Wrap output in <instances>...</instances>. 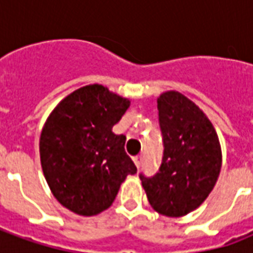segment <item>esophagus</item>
Segmentation results:
<instances>
[{
	"label": "esophagus",
	"instance_id": "1",
	"mask_svg": "<svg viewBox=\"0 0 253 253\" xmlns=\"http://www.w3.org/2000/svg\"><path fill=\"white\" fill-rule=\"evenodd\" d=\"M134 163H135V165H137V168H141V165H142V157H141V156L134 157Z\"/></svg>",
	"mask_w": 253,
	"mask_h": 253
}]
</instances>
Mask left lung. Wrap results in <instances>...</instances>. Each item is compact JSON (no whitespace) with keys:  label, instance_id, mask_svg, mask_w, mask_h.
Wrapping results in <instances>:
<instances>
[{"label":"left lung","instance_id":"8db88e82","mask_svg":"<svg viewBox=\"0 0 253 253\" xmlns=\"http://www.w3.org/2000/svg\"><path fill=\"white\" fill-rule=\"evenodd\" d=\"M164 156L153 177L139 175L150 206L165 217H183L206 201L219 176L217 131L198 105L177 90L157 99Z\"/></svg>","mask_w":253,"mask_h":253}]
</instances>
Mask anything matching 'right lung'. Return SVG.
<instances>
[{
  "label": "right lung",
  "instance_id": "add662e5",
  "mask_svg": "<svg viewBox=\"0 0 253 253\" xmlns=\"http://www.w3.org/2000/svg\"><path fill=\"white\" fill-rule=\"evenodd\" d=\"M128 107V99L90 84L67 94L47 118L42 169L52 195L70 211L97 215L115 201L127 175L137 173L126 137L112 131Z\"/></svg>",
  "mask_w": 253,
  "mask_h": 253
}]
</instances>
